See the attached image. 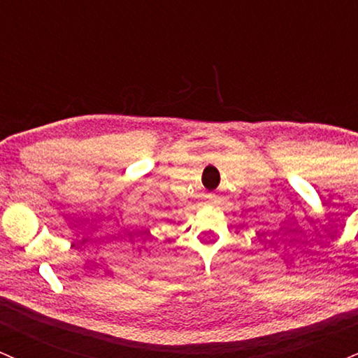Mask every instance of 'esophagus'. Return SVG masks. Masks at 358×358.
Here are the masks:
<instances>
[{
    "label": "esophagus",
    "mask_w": 358,
    "mask_h": 358,
    "mask_svg": "<svg viewBox=\"0 0 358 358\" xmlns=\"http://www.w3.org/2000/svg\"><path fill=\"white\" fill-rule=\"evenodd\" d=\"M211 201H214V197H213V196H211Z\"/></svg>",
    "instance_id": "34e87169"
}]
</instances>
